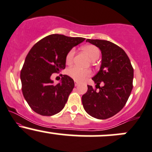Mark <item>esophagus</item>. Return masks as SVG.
I'll list each match as a JSON object with an SVG mask.
<instances>
[{
	"mask_svg": "<svg viewBox=\"0 0 152 152\" xmlns=\"http://www.w3.org/2000/svg\"><path fill=\"white\" fill-rule=\"evenodd\" d=\"M78 86H79V83L76 81H75V87H78Z\"/></svg>",
	"mask_w": 152,
	"mask_h": 152,
	"instance_id": "34e87169",
	"label": "esophagus"
}]
</instances>
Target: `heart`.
Instances as JSON below:
<instances>
[{
    "label": "heart",
    "instance_id": "1",
    "mask_svg": "<svg viewBox=\"0 0 152 152\" xmlns=\"http://www.w3.org/2000/svg\"><path fill=\"white\" fill-rule=\"evenodd\" d=\"M82 50L84 52L87 53V55L89 56L91 60L95 61L97 60L100 57V52L99 49L97 47L94 45H87L82 47ZM75 55V49H71L65 57V62L67 64H70L73 61V57ZM68 75L73 79L74 80L78 81H82L83 80L88 77L91 75V72L89 70H83L78 67H72L70 68L68 71Z\"/></svg>",
    "mask_w": 152,
    "mask_h": 152
}]
</instances>
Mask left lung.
I'll list each match as a JSON object with an SVG mask.
<instances>
[{"label": "left lung", "instance_id": "obj_1", "mask_svg": "<svg viewBox=\"0 0 152 152\" xmlns=\"http://www.w3.org/2000/svg\"><path fill=\"white\" fill-rule=\"evenodd\" d=\"M101 51L100 71L92 78L96 89L87 85L82 95V104L87 114L98 119L111 117L122 109L132 89L133 68L124 50L111 41L87 39ZM101 83L103 87H100ZM99 86L96 87V85Z\"/></svg>", "mask_w": 152, "mask_h": 152}]
</instances>
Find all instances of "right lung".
Returning <instances> with one entry per match:
<instances>
[{
    "mask_svg": "<svg viewBox=\"0 0 152 152\" xmlns=\"http://www.w3.org/2000/svg\"><path fill=\"white\" fill-rule=\"evenodd\" d=\"M85 40L52 34L36 43L28 52L20 73L24 97L32 110L42 116H52L63 110L74 81L62 75L54 84L51 76L65 68V57L73 48Z\"/></svg>",
    "mask_w": 152,
    "mask_h": 152,
    "instance_id": "add662e5",
    "label": "right lung"
}]
</instances>
